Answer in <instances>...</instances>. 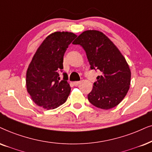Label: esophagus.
<instances>
[{
	"instance_id": "1",
	"label": "esophagus",
	"mask_w": 152,
	"mask_h": 152,
	"mask_svg": "<svg viewBox=\"0 0 152 152\" xmlns=\"http://www.w3.org/2000/svg\"><path fill=\"white\" fill-rule=\"evenodd\" d=\"M80 83V81H75V82H74V85L76 86H78Z\"/></svg>"
}]
</instances>
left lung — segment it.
I'll return each mask as SVG.
<instances>
[{
	"label": "left lung",
	"instance_id": "8db88e82",
	"mask_svg": "<svg viewBox=\"0 0 152 152\" xmlns=\"http://www.w3.org/2000/svg\"><path fill=\"white\" fill-rule=\"evenodd\" d=\"M72 43L81 45L90 69L101 72L88 95L90 102L102 109L117 106L130 85L131 72L124 55L105 34L97 30L85 31Z\"/></svg>",
	"mask_w": 152,
	"mask_h": 152
}]
</instances>
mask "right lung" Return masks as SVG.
<instances>
[{"label":"right lung","mask_w":152,"mask_h":152,"mask_svg":"<svg viewBox=\"0 0 152 152\" xmlns=\"http://www.w3.org/2000/svg\"><path fill=\"white\" fill-rule=\"evenodd\" d=\"M68 31L50 34L38 47L26 71L27 92L36 105L54 109L66 101L71 87L67 74L60 80L63 69V57L69 44L76 37Z\"/></svg>","instance_id":"add662e5"}]
</instances>
